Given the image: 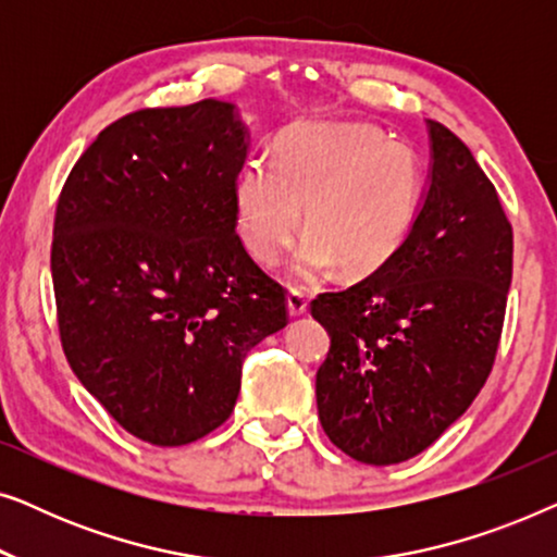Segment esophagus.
<instances>
[{
	"mask_svg": "<svg viewBox=\"0 0 557 557\" xmlns=\"http://www.w3.org/2000/svg\"><path fill=\"white\" fill-rule=\"evenodd\" d=\"M286 309H288V317H304L307 314V296L292 288V292L286 294Z\"/></svg>",
	"mask_w": 557,
	"mask_h": 557,
	"instance_id": "34e87169",
	"label": "esophagus"
}]
</instances>
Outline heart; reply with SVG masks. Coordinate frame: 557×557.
Listing matches in <instances>:
<instances>
[{
	"instance_id": "obj_1",
	"label": "heart",
	"mask_w": 557,
	"mask_h": 557,
	"mask_svg": "<svg viewBox=\"0 0 557 557\" xmlns=\"http://www.w3.org/2000/svg\"><path fill=\"white\" fill-rule=\"evenodd\" d=\"M423 172L408 144L364 121H301L273 144V164L250 159L235 182L246 246L276 265L304 225L292 263L296 281L342 265L352 276L377 271L400 248L421 202Z\"/></svg>"
}]
</instances>
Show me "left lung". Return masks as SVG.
<instances>
[{
    "mask_svg": "<svg viewBox=\"0 0 557 557\" xmlns=\"http://www.w3.org/2000/svg\"><path fill=\"white\" fill-rule=\"evenodd\" d=\"M431 166L406 240L311 317L330 334L319 421L347 456L413 459L467 413L490 377L512 281V225L467 144L425 121Z\"/></svg>",
    "mask_w": 557,
    "mask_h": 557,
    "instance_id": "8db88e82",
    "label": "left lung"
}]
</instances>
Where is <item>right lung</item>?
I'll list each match as a JSON object with an SVG mask.
<instances>
[{
    "label": "right lung",
    "mask_w": 557,
    "mask_h": 557,
    "mask_svg": "<svg viewBox=\"0 0 557 557\" xmlns=\"http://www.w3.org/2000/svg\"><path fill=\"white\" fill-rule=\"evenodd\" d=\"M248 149L235 103L134 111L60 193L50 269L65 357L147 444L185 446L225 423L246 355L288 322L284 288L238 238Z\"/></svg>",
    "instance_id": "obj_1"
}]
</instances>
